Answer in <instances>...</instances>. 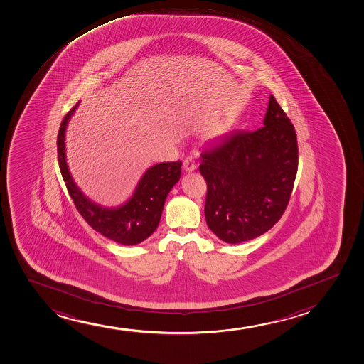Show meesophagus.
<instances>
[{
  "label": "esophagus",
  "mask_w": 364,
  "mask_h": 364,
  "mask_svg": "<svg viewBox=\"0 0 364 364\" xmlns=\"http://www.w3.org/2000/svg\"><path fill=\"white\" fill-rule=\"evenodd\" d=\"M183 168L186 172H192L197 168V165L191 158H188V159H186L183 161Z\"/></svg>",
  "instance_id": "34e87169"
}]
</instances>
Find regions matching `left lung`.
I'll use <instances>...</instances> for the list:
<instances>
[{"instance_id":"1","label":"left lung","mask_w":364,"mask_h":364,"mask_svg":"<svg viewBox=\"0 0 364 364\" xmlns=\"http://www.w3.org/2000/svg\"><path fill=\"white\" fill-rule=\"evenodd\" d=\"M264 127L235 130L201 153L199 171L208 184L205 218L223 242L257 238L279 221L296 177V132L274 97Z\"/></svg>"}]
</instances>
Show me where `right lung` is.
<instances>
[{"instance_id": "obj_1", "label": "right lung", "mask_w": 364, "mask_h": 364, "mask_svg": "<svg viewBox=\"0 0 364 364\" xmlns=\"http://www.w3.org/2000/svg\"><path fill=\"white\" fill-rule=\"evenodd\" d=\"M79 103L64 117L57 138L59 168L68 192L77 211L93 230L122 245L139 244L151 237L159 225L167 194L180 180L182 161L149 167L138 182L132 197L120 206L105 208L93 203L76 186L65 160V131Z\"/></svg>"}]
</instances>
